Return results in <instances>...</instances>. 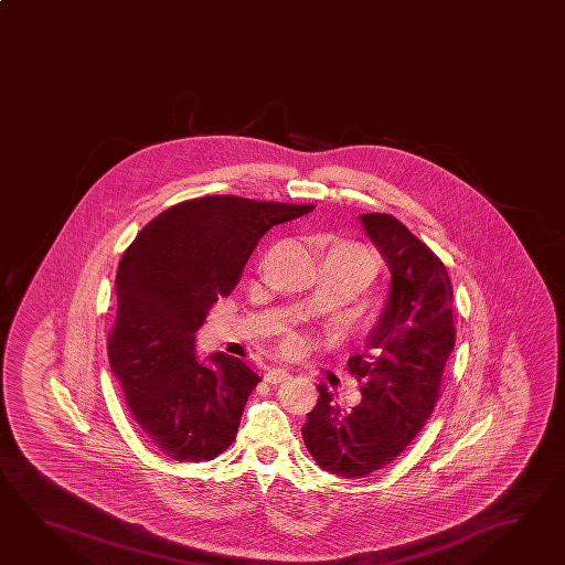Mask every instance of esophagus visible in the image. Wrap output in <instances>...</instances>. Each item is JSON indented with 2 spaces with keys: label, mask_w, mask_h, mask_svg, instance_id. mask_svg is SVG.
I'll return each instance as SVG.
<instances>
[{
  "label": "esophagus",
  "mask_w": 565,
  "mask_h": 565,
  "mask_svg": "<svg viewBox=\"0 0 565 565\" xmlns=\"http://www.w3.org/2000/svg\"><path fill=\"white\" fill-rule=\"evenodd\" d=\"M285 379H288V371L287 369H282V366H270L265 373L266 383H273V385L282 383Z\"/></svg>",
  "instance_id": "34e87169"
}]
</instances>
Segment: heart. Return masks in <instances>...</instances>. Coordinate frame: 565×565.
<instances>
[{"mask_svg":"<svg viewBox=\"0 0 565 565\" xmlns=\"http://www.w3.org/2000/svg\"><path fill=\"white\" fill-rule=\"evenodd\" d=\"M331 253H341V255H349L356 258V260H361L363 265L373 273V256L366 253L363 246H359V244L353 243H337L331 248ZM300 347V341L297 337H290L287 343H285V349H287L288 353H292V351H297Z\"/></svg>","mask_w":565,"mask_h":565,"instance_id":"b5f03b06","label":"heart"}]
</instances>
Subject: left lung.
Returning <instances> with one entry per match:
<instances>
[{"label":"left lung","mask_w":565,"mask_h":565,"mask_svg":"<svg viewBox=\"0 0 565 565\" xmlns=\"http://www.w3.org/2000/svg\"><path fill=\"white\" fill-rule=\"evenodd\" d=\"M361 224L391 270L366 353L349 359L363 401L343 409L319 385L302 425L312 459L339 477L371 476L405 451L431 417L455 347L454 287L439 256L391 214H361Z\"/></svg>","instance_id":"8db88e82"}]
</instances>
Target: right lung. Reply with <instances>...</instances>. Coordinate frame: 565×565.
Instances as JSON below:
<instances>
[{
    "label": "right lung",
    "instance_id": "add662e5",
    "mask_svg": "<svg viewBox=\"0 0 565 565\" xmlns=\"http://www.w3.org/2000/svg\"><path fill=\"white\" fill-rule=\"evenodd\" d=\"M312 204L202 196L158 214L126 248L108 359L146 439L174 461H211L236 439L260 376L241 359L196 356V332L228 297L266 231Z\"/></svg>",
    "mask_w": 565,
    "mask_h": 565
}]
</instances>
